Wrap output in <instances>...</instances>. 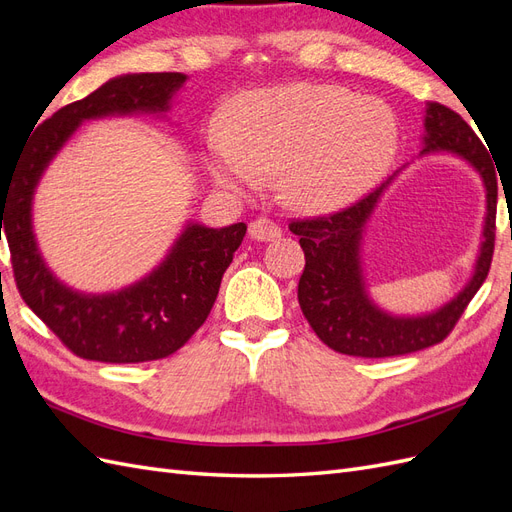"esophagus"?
Listing matches in <instances>:
<instances>
[{
	"mask_svg": "<svg viewBox=\"0 0 512 512\" xmlns=\"http://www.w3.org/2000/svg\"><path fill=\"white\" fill-rule=\"evenodd\" d=\"M247 232H250V237L254 241H273L282 235V230L277 228V224L271 222L269 218H258V220L250 222Z\"/></svg>",
	"mask_w": 512,
	"mask_h": 512,
	"instance_id": "esophagus-1",
	"label": "esophagus"
}]
</instances>
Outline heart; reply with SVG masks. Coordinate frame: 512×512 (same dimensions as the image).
<instances>
[{"instance_id": "1", "label": "heart", "mask_w": 512, "mask_h": 512, "mask_svg": "<svg viewBox=\"0 0 512 512\" xmlns=\"http://www.w3.org/2000/svg\"><path fill=\"white\" fill-rule=\"evenodd\" d=\"M224 121L203 136L211 177L252 190L262 173H280L284 196L305 211L342 207L374 188L401 136L386 102L314 83L247 91L226 106Z\"/></svg>"}]
</instances>
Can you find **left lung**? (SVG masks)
I'll list each match as a JSON object with an SVG mask.
<instances>
[{"mask_svg":"<svg viewBox=\"0 0 512 512\" xmlns=\"http://www.w3.org/2000/svg\"><path fill=\"white\" fill-rule=\"evenodd\" d=\"M436 151L455 153L478 170L487 190V218L472 280L453 301L433 314L412 318L391 316L367 297L361 269L363 228L393 177L342 211L292 220L288 224L294 235H299L305 254V269L299 280L301 312L314 333L335 352L384 359V356L410 354L436 346L455 329L468 303L487 280L495 245V209H498L495 166L487 147L461 115L444 104L429 102L421 156Z\"/></svg>","mask_w":512,"mask_h":512,"instance_id":"left-lung-1","label":"left lung"}]
</instances>
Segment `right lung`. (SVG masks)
<instances>
[{"label": "right lung", "mask_w": 512, "mask_h": 512, "mask_svg": "<svg viewBox=\"0 0 512 512\" xmlns=\"http://www.w3.org/2000/svg\"><path fill=\"white\" fill-rule=\"evenodd\" d=\"M188 76L181 72L126 74L44 119L23 145L2 188L0 232L8 239L14 282L29 309L72 354L100 363H145L177 352L203 327L222 275L247 226L188 224L162 265L145 280L113 294H81L46 269L32 230V198L55 153L85 119L164 113ZM5 220L2 229L1 220Z\"/></svg>", "instance_id": "add662e5"}]
</instances>
